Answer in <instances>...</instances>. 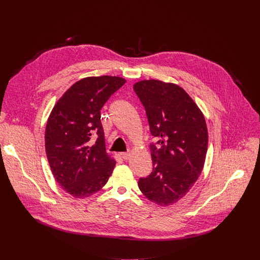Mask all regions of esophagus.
Listing matches in <instances>:
<instances>
[{
  "label": "esophagus",
  "instance_id": "obj_1",
  "mask_svg": "<svg viewBox=\"0 0 260 260\" xmlns=\"http://www.w3.org/2000/svg\"><path fill=\"white\" fill-rule=\"evenodd\" d=\"M120 155H121V157L124 160H127L129 158V156H131V153L129 152H122V153H120Z\"/></svg>",
  "mask_w": 260,
  "mask_h": 260
}]
</instances>
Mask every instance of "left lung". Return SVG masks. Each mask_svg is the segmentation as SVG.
Listing matches in <instances>:
<instances>
[{"mask_svg": "<svg viewBox=\"0 0 260 260\" xmlns=\"http://www.w3.org/2000/svg\"><path fill=\"white\" fill-rule=\"evenodd\" d=\"M156 143L150 144L153 170L140 178L142 193L159 206L185 197L200 177L208 150V129L202 111L174 83L142 80L134 85Z\"/></svg>", "mask_w": 260, "mask_h": 260, "instance_id": "obj_1", "label": "left lung"}]
</instances>
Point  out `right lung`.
<instances>
[{
	"label": "right lung",
	"mask_w": 260,
	"mask_h": 260,
	"mask_svg": "<svg viewBox=\"0 0 260 260\" xmlns=\"http://www.w3.org/2000/svg\"><path fill=\"white\" fill-rule=\"evenodd\" d=\"M125 79L86 77L74 83L53 107L45 129L51 172L69 194L90 197L103 188L116 161L105 147L101 109Z\"/></svg>",
	"instance_id": "right-lung-1"
}]
</instances>
